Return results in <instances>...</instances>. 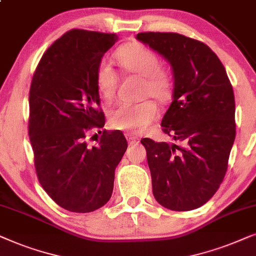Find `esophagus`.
<instances>
[{
	"label": "esophagus",
	"mask_w": 256,
	"mask_h": 256,
	"mask_svg": "<svg viewBox=\"0 0 256 256\" xmlns=\"http://www.w3.org/2000/svg\"><path fill=\"white\" fill-rule=\"evenodd\" d=\"M125 137L128 139V144H137V142H139V139L131 134H126Z\"/></svg>",
	"instance_id": "1"
}]
</instances>
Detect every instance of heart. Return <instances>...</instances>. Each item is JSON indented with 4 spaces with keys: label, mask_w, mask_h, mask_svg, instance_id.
I'll list each match as a JSON object with an SVG mask.
<instances>
[{
    "label": "heart",
    "mask_w": 256,
    "mask_h": 256,
    "mask_svg": "<svg viewBox=\"0 0 256 256\" xmlns=\"http://www.w3.org/2000/svg\"><path fill=\"white\" fill-rule=\"evenodd\" d=\"M114 58L124 72L142 77L140 97H153L166 102L172 96L173 78L168 69L162 66L158 54L139 42L122 46L114 52ZM98 92L104 100L114 97L118 86V74L110 64L100 60L94 72ZM158 117V108L152 100L124 103L110 112L108 122L116 130L142 134Z\"/></svg>",
    "instance_id": "heart-1"
}]
</instances>
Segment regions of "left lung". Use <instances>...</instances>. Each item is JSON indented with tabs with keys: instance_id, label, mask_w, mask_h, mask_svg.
<instances>
[{
	"instance_id": "8db88e82",
	"label": "left lung",
	"mask_w": 256,
	"mask_h": 256,
	"mask_svg": "<svg viewBox=\"0 0 256 256\" xmlns=\"http://www.w3.org/2000/svg\"><path fill=\"white\" fill-rule=\"evenodd\" d=\"M137 38L172 66L173 100L162 126L185 145L142 139L153 196L168 210H196L216 194L226 174L235 139L233 88L219 57L205 43L176 32H140Z\"/></svg>"
}]
</instances>
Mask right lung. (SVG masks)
I'll return each mask as SVG.
<instances>
[{"label":"right lung","instance_id":"1","mask_svg":"<svg viewBox=\"0 0 256 256\" xmlns=\"http://www.w3.org/2000/svg\"><path fill=\"white\" fill-rule=\"evenodd\" d=\"M116 34L72 29L43 54L29 91L28 134L40 186L62 208L92 212L110 200L114 170L128 148L120 131L86 134L105 124L94 72Z\"/></svg>","mask_w":256,"mask_h":256}]
</instances>
